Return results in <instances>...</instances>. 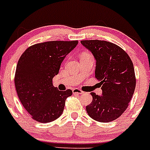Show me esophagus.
Instances as JSON below:
<instances>
[{
	"mask_svg": "<svg viewBox=\"0 0 150 150\" xmlns=\"http://www.w3.org/2000/svg\"><path fill=\"white\" fill-rule=\"evenodd\" d=\"M73 93L74 95H79V94H83V91L79 88H74V89H73Z\"/></svg>",
	"mask_w": 150,
	"mask_h": 150,
	"instance_id": "obj_1",
	"label": "esophagus"
}]
</instances>
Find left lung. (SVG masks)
Here are the masks:
<instances>
[{"instance_id":"1","label":"left lung","mask_w":150,"mask_h":150,"mask_svg":"<svg viewBox=\"0 0 150 150\" xmlns=\"http://www.w3.org/2000/svg\"><path fill=\"white\" fill-rule=\"evenodd\" d=\"M95 61V77L102 95L91 92L92 101L86 106L88 116L100 122L120 117L127 109L136 86L133 63L128 54L117 45L104 40L80 41Z\"/></svg>"}]
</instances>
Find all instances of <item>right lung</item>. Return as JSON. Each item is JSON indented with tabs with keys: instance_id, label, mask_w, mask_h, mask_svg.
<instances>
[{
	"instance_id": "1",
	"label": "right lung",
	"mask_w": 150,
	"mask_h": 150,
	"mask_svg": "<svg viewBox=\"0 0 150 150\" xmlns=\"http://www.w3.org/2000/svg\"><path fill=\"white\" fill-rule=\"evenodd\" d=\"M78 44L77 40L48 41L30 46L16 66L15 86L19 100L33 120L50 122L63 112L72 91H59L52 85L62 62Z\"/></svg>"
}]
</instances>
